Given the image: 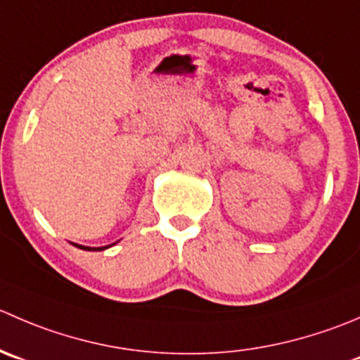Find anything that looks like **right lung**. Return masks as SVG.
Here are the masks:
<instances>
[{
  "instance_id": "1",
  "label": "right lung",
  "mask_w": 360,
  "mask_h": 360,
  "mask_svg": "<svg viewBox=\"0 0 360 360\" xmlns=\"http://www.w3.org/2000/svg\"><path fill=\"white\" fill-rule=\"evenodd\" d=\"M77 246H79V244H77ZM80 250H105V248H87V246H79Z\"/></svg>"
}]
</instances>
